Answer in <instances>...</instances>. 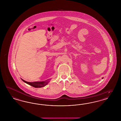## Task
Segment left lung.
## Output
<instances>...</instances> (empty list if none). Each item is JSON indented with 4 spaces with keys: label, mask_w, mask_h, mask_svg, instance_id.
I'll return each instance as SVG.
<instances>
[{
    "label": "left lung",
    "mask_w": 121,
    "mask_h": 121,
    "mask_svg": "<svg viewBox=\"0 0 121 121\" xmlns=\"http://www.w3.org/2000/svg\"><path fill=\"white\" fill-rule=\"evenodd\" d=\"M102 79H103V78H102Z\"/></svg>",
    "instance_id": "8db88e82"
}]
</instances>
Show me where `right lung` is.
I'll return each instance as SVG.
<instances>
[{
    "instance_id": "1",
    "label": "right lung",
    "mask_w": 121,
    "mask_h": 121,
    "mask_svg": "<svg viewBox=\"0 0 121 121\" xmlns=\"http://www.w3.org/2000/svg\"><path fill=\"white\" fill-rule=\"evenodd\" d=\"M22 81L25 82L26 83L28 84L29 85L35 87V88H41V87H44L47 84H48V82H49L50 79L47 80L45 81H42V82H27L26 81H25L24 80L21 79Z\"/></svg>"
}]
</instances>
